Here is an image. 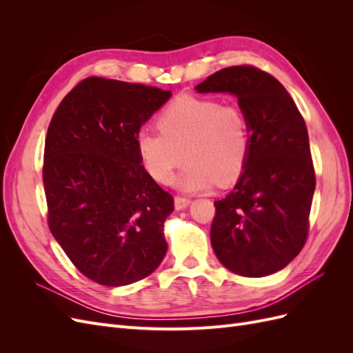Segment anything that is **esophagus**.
I'll list each match as a JSON object with an SVG mask.
<instances>
[{"label": "esophagus", "mask_w": 353, "mask_h": 353, "mask_svg": "<svg viewBox=\"0 0 353 353\" xmlns=\"http://www.w3.org/2000/svg\"><path fill=\"white\" fill-rule=\"evenodd\" d=\"M174 205H175V209H176V210H183V209H185V208L190 205V199L176 196V197L174 199Z\"/></svg>", "instance_id": "esophagus-1"}]
</instances>
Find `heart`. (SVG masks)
<instances>
[{
  "label": "heart",
  "mask_w": 353,
  "mask_h": 353,
  "mask_svg": "<svg viewBox=\"0 0 353 353\" xmlns=\"http://www.w3.org/2000/svg\"><path fill=\"white\" fill-rule=\"evenodd\" d=\"M157 126L143 128L135 143L143 168L159 184H169L185 159L178 178L184 191L230 185L248 163L250 125L237 104L183 95L160 112Z\"/></svg>",
  "instance_id": "b5f03b06"
}]
</instances>
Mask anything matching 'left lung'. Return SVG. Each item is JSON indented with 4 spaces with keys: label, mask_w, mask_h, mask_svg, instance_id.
Segmentation results:
<instances>
[{
    "label": "left lung",
    "mask_w": 353,
    "mask_h": 353,
    "mask_svg": "<svg viewBox=\"0 0 353 353\" xmlns=\"http://www.w3.org/2000/svg\"><path fill=\"white\" fill-rule=\"evenodd\" d=\"M196 90L234 94L250 125L248 163L231 193L215 201L213 252L239 275H271L307 239L315 170L306 123L283 85L254 66L221 69Z\"/></svg>",
    "instance_id": "obj_1"
}]
</instances>
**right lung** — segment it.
Masks as SVG:
<instances>
[{"instance_id":"add662e5","label":"right lung","mask_w":353,"mask_h":353,"mask_svg":"<svg viewBox=\"0 0 353 353\" xmlns=\"http://www.w3.org/2000/svg\"><path fill=\"white\" fill-rule=\"evenodd\" d=\"M170 91L90 77L50 122L42 181L48 227L87 279L119 287L163 261V223L174 199L145 172L137 134Z\"/></svg>"}]
</instances>
